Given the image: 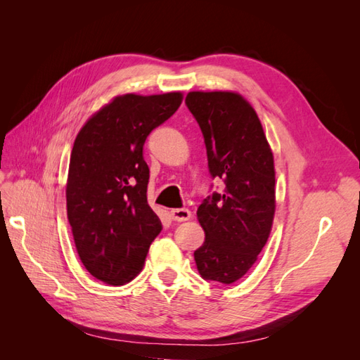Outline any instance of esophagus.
Masks as SVG:
<instances>
[{
	"mask_svg": "<svg viewBox=\"0 0 360 360\" xmlns=\"http://www.w3.org/2000/svg\"><path fill=\"white\" fill-rule=\"evenodd\" d=\"M191 216H192V213L188 209H172L171 210V217L177 222L188 221V219H191Z\"/></svg>",
	"mask_w": 360,
	"mask_h": 360,
	"instance_id": "1",
	"label": "esophagus"
}]
</instances>
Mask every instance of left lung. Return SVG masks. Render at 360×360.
I'll use <instances>...</instances> for the list:
<instances>
[{
    "label": "left lung",
    "instance_id": "obj_1",
    "mask_svg": "<svg viewBox=\"0 0 360 360\" xmlns=\"http://www.w3.org/2000/svg\"><path fill=\"white\" fill-rule=\"evenodd\" d=\"M186 106L204 136L213 192L198 207L205 233L193 252L200 275L233 284L248 274L267 243L275 216L274 153L254 108L233 91H191Z\"/></svg>",
    "mask_w": 360,
    "mask_h": 360
}]
</instances>
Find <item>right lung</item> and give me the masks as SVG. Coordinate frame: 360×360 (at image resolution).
Here are the masks:
<instances>
[{"instance_id":"add662e5","label":"right lung","mask_w":360,"mask_h":360,"mask_svg":"<svg viewBox=\"0 0 360 360\" xmlns=\"http://www.w3.org/2000/svg\"><path fill=\"white\" fill-rule=\"evenodd\" d=\"M179 91L117 96L79 130L70 155L68 219L85 269L105 284L123 285L144 266L162 231L147 202V136L179 110Z\"/></svg>"}]
</instances>
